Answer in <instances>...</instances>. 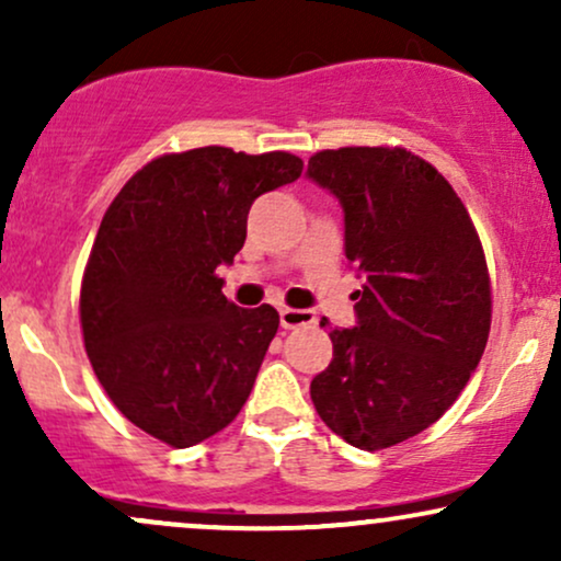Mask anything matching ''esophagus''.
<instances>
[{"label":"esophagus","instance_id":"34e87169","mask_svg":"<svg viewBox=\"0 0 561 561\" xmlns=\"http://www.w3.org/2000/svg\"><path fill=\"white\" fill-rule=\"evenodd\" d=\"M279 321L285 330H298V327L317 324V313L306 311V308H282Z\"/></svg>","mask_w":561,"mask_h":561}]
</instances>
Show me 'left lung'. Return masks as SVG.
Returning <instances> with one entry per match:
<instances>
[{"label": "left lung", "instance_id": "1", "mask_svg": "<svg viewBox=\"0 0 561 561\" xmlns=\"http://www.w3.org/2000/svg\"><path fill=\"white\" fill-rule=\"evenodd\" d=\"M306 176L343 205L345 259L364 276L356 327L330 330L311 401L351 446L390 448L440 420L480 364L491 332L480 237L454 186L401 147L317 152Z\"/></svg>", "mask_w": 561, "mask_h": 561}]
</instances>
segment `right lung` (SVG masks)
<instances>
[{"label":"right lung","mask_w":561,"mask_h":561,"mask_svg":"<svg viewBox=\"0 0 561 561\" xmlns=\"http://www.w3.org/2000/svg\"><path fill=\"white\" fill-rule=\"evenodd\" d=\"M300 171L289 152L197 147L147 163L107 208L81 282L83 345L147 435L190 448L248 401L279 313L234 306L216 268L242 250L255 197Z\"/></svg>","instance_id":"right-lung-1"}]
</instances>
